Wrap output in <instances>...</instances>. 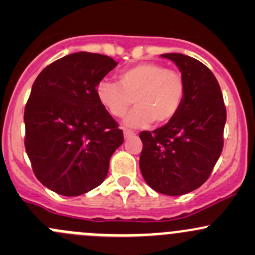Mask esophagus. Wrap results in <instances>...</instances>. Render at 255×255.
Here are the masks:
<instances>
[{
	"label": "esophagus",
	"instance_id": "1",
	"mask_svg": "<svg viewBox=\"0 0 255 255\" xmlns=\"http://www.w3.org/2000/svg\"><path fill=\"white\" fill-rule=\"evenodd\" d=\"M123 134H125V138H128V137H132V135H134L135 133L130 129H125L123 130Z\"/></svg>",
	"mask_w": 255,
	"mask_h": 255
}]
</instances>
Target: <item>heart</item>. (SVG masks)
Returning a JSON list of instances; mask_svg holds the SVG:
<instances>
[{
    "instance_id": "obj_1",
    "label": "heart",
    "mask_w": 255,
    "mask_h": 255,
    "mask_svg": "<svg viewBox=\"0 0 255 255\" xmlns=\"http://www.w3.org/2000/svg\"><path fill=\"white\" fill-rule=\"evenodd\" d=\"M185 94L186 82L180 71L151 61L122 70L117 82L102 80L96 86L97 100L113 117H123L135 105L126 120L130 127L170 122L181 109Z\"/></svg>"
}]
</instances>
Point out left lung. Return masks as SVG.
<instances>
[{
    "label": "left lung",
    "mask_w": 255,
    "mask_h": 255,
    "mask_svg": "<svg viewBox=\"0 0 255 255\" xmlns=\"http://www.w3.org/2000/svg\"><path fill=\"white\" fill-rule=\"evenodd\" d=\"M161 56L176 64L186 82V94L170 122L153 132H140L139 166L151 189L179 196L210 177L222 153L227 113L217 79L206 65L184 54Z\"/></svg>",
    "instance_id": "1"
}]
</instances>
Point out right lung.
Instances as JSON below:
<instances>
[{
  "label": "right lung",
  "instance_id": "1",
  "mask_svg": "<svg viewBox=\"0 0 255 255\" xmlns=\"http://www.w3.org/2000/svg\"><path fill=\"white\" fill-rule=\"evenodd\" d=\"M117 61L102 54H69L35 79L24 109V145L34 175L63 196L102 184L123 132L96 97Z\"/></svg>",
  "mask_w": 255,
  "mask_h": 255
}]
</instances>
